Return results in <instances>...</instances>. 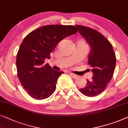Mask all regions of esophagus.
Returning a JSON list of instances; mask_svg holds the SVG:
<instances>
[{"label": "esophagus", "mask_w": 128, "mask_h": 128, "mask_svg": "<svg viewBox=\"0 0 128 128\" xmlns=\"http://www.w3.org/2000/svg\"><path fill=\"white\" fill-rule=\"evenodd\" d=\"M69 74H70V75L73 78H77L78 77V76L76 75V74H73V73H69Z\"/></svg>", "instance_id": "esophagus-1"}]
</instances>
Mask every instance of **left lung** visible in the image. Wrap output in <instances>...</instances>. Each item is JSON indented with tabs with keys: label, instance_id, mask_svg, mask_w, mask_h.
<instances>
[{
	"label": "left lung",
	"instance_id": "8db88e82",
	"mask_svg": "<svg viewBox=\"0 0 128 128\" xmlns=\"http://www.w3.org/2000/svg\"><path fill=\"white\" fill-rule=\"evenodd\" d=\"M86 42L90 51L88 64L93 73L92 79L87 80L86 87L80 89L84 95L92 97L102 93L107 87L113 76L116 64V56L112 44L97 30L82 25H76Z\"/></svg>",
	"mask_w": 128,
	"mask_h": 128
}]
</instances>
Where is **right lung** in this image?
Returning <instances> with one entry per match:
<instances>
[{"mask_svg": "<svg viewBox=\"0 0 128 128\" xmlns=\"http://www.w3.org/2000/svg\"><path fill=\"white\" fill-rule=\"evenodd\" d=\"M77 32L72 25H49L35 29L24 38L16 55V70L22 85L32 98L44 99L54 92L64 72L53 70L44 60L50 58L59 42Z\"/></svg>", "mask_w": 128, "mask_h": 128, "instance_id": "add662e5", "label": "right lung"}]
</instances>
